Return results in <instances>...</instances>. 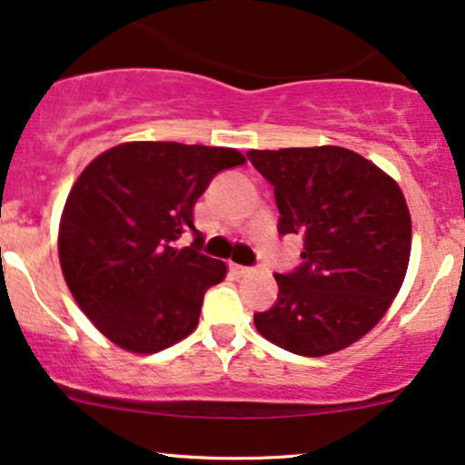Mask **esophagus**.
I'll list each match as a JSON object with an SVG mask.
<instances>
[{
	"instance_id": "obj_1",
	"label": "esophagus",
	"mask_w": 465,
	"mask_h": 465,
	"mask_svg": "<svg viewBox=\"0 0 465 465\" xmlns=\"http://www.w3.org/2000/svg\"><path fill=\"white\" fill-rule=\"evenodd\" d=\"M229 269H232V273L233 275H238V277H244V275H249L251 273V269L249 266H242V264H229Z\"/></svg>"
}]
</instances>
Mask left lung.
<instances>
[{"label":"left lung","instance_id":"8db88e82","mask_svg":"<svg viewBox=\"0 0 465 465\" xmlns=\"http://www.w3.org/2000/svg\"><path fill=\"white\" fill-rule=\"evenodd\" d=\"M273 185L280 236L303 238V264L275 275L277 303L253 317L300 356L350 348L385 317L409 269L411 214L385 170L341 146L249 151Z\"/></svg>","mask_w":465,"mask_h":465}]
</instances>
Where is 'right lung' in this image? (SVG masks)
I'll use <instances>...</instances> for the list:
<instances>
[{"instance_id":"add662e5","label":"right lung","mask_w":465,"mask_h":465,"mask_svg":"<svg viewBox=\"0 0 465 465\" xmlns=\"http://www.w3.org/2000/svg\"><path fill=\"white\" fill-rule=\"evenodd\" d=\"M236 148L124 142L80 173L58 223V260L74 300L117 348L154 354L194 332L203 295L227 264L174 240L194 229V203Z\"/></svg>"}]
</instances>
